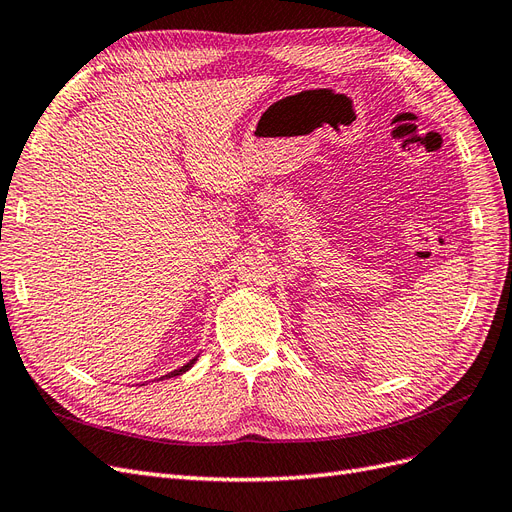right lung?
Masks as SVG:
<instances>
[{
    "label": "right lung",
    "mask_w": 512,
    "mask_h": 512,
    "mask_svg": "<svg viewBox=\"0 0 512 512\" xmlns=\"http://www.w3.org/2000/svg\"><path fill=\"white\" fill-rule=\"evenodd\" d=\"M196 359H198V356H194V359L190 361V363H185L183 367H179V369H175V371H170V374H166V376H162L160 380H164V378H175V376H181V374H185V371H188L194 363H196Z\"/></svg>",
    "instance_id": "obj_1"
}]
</instances>
